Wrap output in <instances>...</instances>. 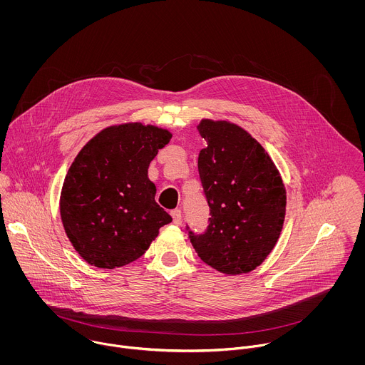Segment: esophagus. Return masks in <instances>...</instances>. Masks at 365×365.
Wrapping results in <instances>:
<instances>
[{"label":"esophagus","mask_w":365,"mask_h":365,"mask_svg":"<svg viewBox=\"0 0 365 365\" xmlns=\"http://www.w3.org/2000/svg\"><path fill=\"white\" fill-rule=\"evenodd\" d=\"M171 216H173V222L175 225H181L182 223V216H181V210L180 209H173L171 210Z\"/></svg>","instance_id":"obj_1"}]
</instances>
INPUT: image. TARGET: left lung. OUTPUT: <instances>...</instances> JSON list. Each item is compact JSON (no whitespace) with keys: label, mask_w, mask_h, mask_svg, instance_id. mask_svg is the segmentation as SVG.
<instances>
[{"label":"left lung","mask_w":365,"mask_h":365,"mask_svg":"<svg viewBox=\"0 0 365 365\" xmlns=\"http://www.w3.org/2000/svg\"><path fill=\"white\" fill-rule=\"evenodd\" d=\"M208 146L200 152L198 171L209 205L202 235L190 240L212 268L237 275L259 267L282 230L287 195L281 175L260 143L240 126L202 119Z\"/></svg>","instance_id":"left-lung-1"}]
</instances>
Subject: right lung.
<instances>
[{"label": "right lung", "instance_id": "1", "mask_svg": "<svg viewBox=\"0 0 365 365\" xmlns=\"http://www.w3.org/2000/svg\"><path fill=\"white\" fill-rule=\"evenodd\" d=\"M171 133L139 122L109 126L74 158L63 182L60 215L76 252L91 265L138 260L173 219L156 201L150 161Z\"/></svg>", "mask_w": 365, "mask_h": 365}]
</instances>
